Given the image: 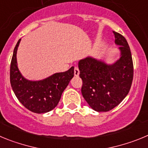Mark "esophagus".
<instances>
[{
	"label": "esophagus",
	"instance_id": "obj_1",
	"mask_svg": "<svg viewBox=\"0 0 148 148\" xmlns=\"http://www.w3.org/2000/svg\"><path fill=\"white\" fill-rule=\"evenodd\" d=\"M74 75H75V76H78V75H79V69L77 66L74 68Z\"/></svg>",
	"mask_w": 148,
	"mask_h": 148
}]
</instances>
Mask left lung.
<instances>
[{"label":"left lung","mask_w":148,"mask_h":148,"mask_svg":"<svg viewBox=\"0 0 148 148\" xmlns=\"http://www.w3.org/2000/svg\"><path fill=\"white\" fill-rule=\"evenodd\" d=\"M115 43L119 45L121 57L108 64L87 57L79 61L82 93L90 107L97 112H107L120 104L128 94L133 78V64L125 38L114 32Z\"/></svg>","instance_id":"left-lung-1"}]
</instances>
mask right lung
I'll return each instance as SVG.
<instances>
[{"label": "right lung", "mask_w": 148, "mask_h": 148, "mask_svg": "<svg viewBox=\"0 0 148 148\" xmlns=\"http://www.w3.org/2000/svg\"><path fill=\"white\" fill-rule=\"evenodd\" d=\"M19 39L13 52L10 65V83L17 99L29 110L35 113H47L56 108L62 92L74 76V67L64 73H55L40 81L26 79L17 65L16 54Z\"/></svg>", "instance_id": "obj_1"}]
</instances>
